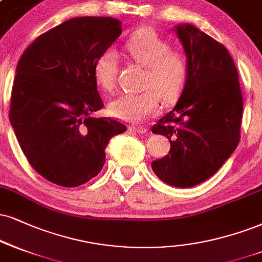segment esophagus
I'll list each match as a JSON object with an SVG mask.
<instances>
[{
  "instance_id": "esophagus-1",
  "label": "esophagus",
  "mask_w": 262,
  "mask_h": 262,
  "mask_svg": "<svg viewBox=\"0 0 262 262\" xmlns=\"http://www.w3.org/2000/svg\"><path fill=\"white\" fill-rule=\"evenodd\" d=\"M131 130H134L135 132H137V134H146L147 132V128L144 127V126H134V127H131Z\"/></svg>"
}]
</instances>
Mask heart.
I'll use <instances>...</instances> for the list:
<instances>
[{
	"label": "heart",
	"mask_w": 262,
	"mask_h": 262,
	"mask_svg": "<svg viewBox=\"0 0 262 262\" xmlns=\"http://www.w3.org/2000/svg\"><path fill=\"white\" fill-rule=\"evenodd\" d=\"M125 50L135 62L146 67L143 92L124 93L109 103V113L121 121L140 122L156 113L159 98L172 102L179 97L187 79V60L182 53L170 50L169 42L150 29H140L125 42ZM118 56L106 51L95 64V79L105 91L115 85Z\"/></svg>",
	"instance_id": "heart-1"
}]
</instances>
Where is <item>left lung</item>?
Listing matches in <instances>:
<instances>
[{"label": "left lung", "instance_id": "obj_1", "mask_svg": "<svg viewBox=\"0 0 262 262\" xmlns=\"http://www.w3.org/2000/svg\"><path fill=\"white\" fill-rule=\"evenodd\" d=\"M173 31L188 72L176 105L151 127L171 146L151 169L167 185L189 188L210 179L237 148L243 98L237 68L224 45L192 24H177Z\"/></svg>", "mask_w": 262, "mask_h": 262}]
</instances>
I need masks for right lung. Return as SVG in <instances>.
<instances>
[{"mask_svg": "<svg viewBox=\"0 0 262 262\" xmlns=\"http://www.w3.org/2000/svg\"><path fill=\"white\" fill-rule=\"evenodd\" d=\"M121 32L118 19L73 18L40 35L19 59L9 120L30 165L58 186L98 175L111 138L126 131L91 116L103 106L95 64Z\"/></svg>", "mask_w": 262, "mask_h": 262, "instance_id": "add662e5", "label": "right lung"}]
</instances>
